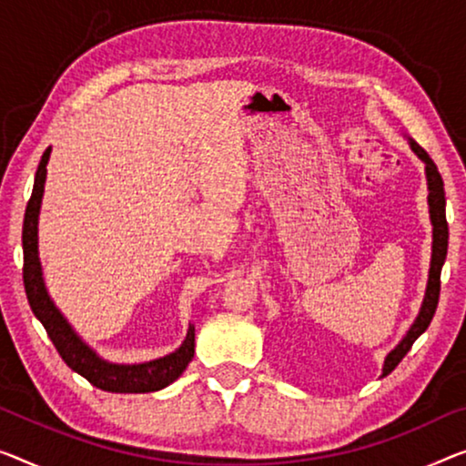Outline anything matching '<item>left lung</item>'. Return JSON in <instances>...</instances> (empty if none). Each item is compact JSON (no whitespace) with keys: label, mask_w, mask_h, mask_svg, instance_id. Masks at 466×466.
<instances>
[{"label":"left lung","mask_w":466,"mask_h":466,"mask_svg":"<svg viewBox=\"0 0 466 466\" xmlns=\"http://www.w3.org/2000/svg\"><path fill=\"white\" fill-rule=\"evenodd\" d=\"M406 140H408V146H410V150L420 158L422 165H425V177H427V190H429V197H427L429 219H431V226H433L431 266H429V280H427L425 297H422L419 316H416V320L412 322L410 329H408L406 335L401 337V341L387 353L385 364H383V374H380V377H387V374L401 362V358L410 351L412 343L427 330V326L431 324L433 314L437 309V301H440L441 268L448 255V221H446V192H443V179L440 176V171H437V165L431 161V157H429L410 136H406Z\"/></svg>","instance_id":"8db88e82"}]
</instances>
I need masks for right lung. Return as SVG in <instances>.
<instances>
[{
  "instance_id": "1",
  "label": "right lung",
  "mask_w": 466,
  "mask_h": 466,
  "mask_svg": "<svg viewBox=\"0 0 466 466\" xmlns=\"http://www.w3.org/2000/svg\"><path fill=\"white\" fill-rule=\"evenodd\" d=\"M52 146L41 157L37 173H35V184L29 205L25 211L23 224V280L26 299L37 320L44 324L47 337L52 339L60 358L66 366L87 379L94 387L110 393H150L171 385L179 374L186 370L194 356V326H188L186 339L176 351L167 353L163 358L150 360L140 364H116L104 360L98 351H94L83 339L77 335L65 314L56 308L54 299L47 293L44 280V268L39 259V211L41 198H44L47 161H50Z\"/></svg>"
}]
</instances>
